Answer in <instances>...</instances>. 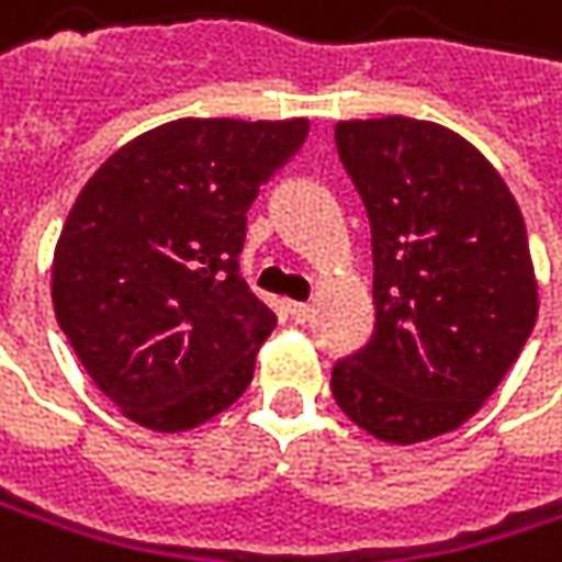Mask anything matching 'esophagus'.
I'll return each instance as SVG.
<instances>
[{"label": "esophagus", "instance_id": "esophagus-1", "mask_svg": "<svg viewBox=\"0 0 562 562\" xmlns=\"http://www.w3.org/2000/svg\"><path fill=\"white\" fill-rule=\"evenodd\" d=\"M288 314H291L297 324H304V321H311L314 307H311V304H301V301H291V304H288Z\"/></svg>", "mask_w": 562, "mask_h": 562}]
</instances>
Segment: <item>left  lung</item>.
<instances>
[{
  "mask_svg": "<svg viewBox=\"0 0 562 562\" xmlns=\"http://www.w3.org/2000/svg\"><path fill=\"white\" fill-rule=\"evenodd\" d=\"M374 248V334L337 361V407L384 443L467 424L537 324L520 207L467 138L404 115L334 128Z\"/></svg>",
  "mask_w": 562,
  "mask_h": 562,
  "instance_id": "left-lung-1",
  "label": "left lung"
}]
</instances>
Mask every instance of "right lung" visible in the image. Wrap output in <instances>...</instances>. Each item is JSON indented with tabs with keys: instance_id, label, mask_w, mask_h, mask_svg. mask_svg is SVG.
Masks as SVG:
<instances>
[{
	"instance_id": "right-lung-1",
	"label": "right lung",
	"mask_w": 562,
	"mask_h": 562,
	"mask_svg": "<svg viewBox=\"0 0 562 562\" xmlns=\"http://www.w3.org/2000/svg\"><path fill=\"white\" fill-rule=\"evenodd\" d=\"M307 128V119L165 122L79 191L52 258V304L128 420L181 434L251 384L278 317L238 268L248 207Z\"/></svg>"
}]
</instances>
